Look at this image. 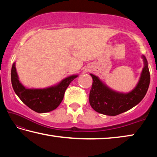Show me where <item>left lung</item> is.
Masks as SVG:
<instances>
[{"label":"left lung","mask_w":157,"mask_h":157,"mask_svg":"<svg viewBox=\"0 0 157 157\" xmlns=\"http://www.w3.org/2000/svg\"><path fill=\"white\" fill-rule=\"evenodd\" d=\"M143 58L145 66L139 83L136 88L128 94L112 91L98 77L90 74L93 78V84L89 94V103L95 111L107 116H116L129 110L143 100L150 82L147 59L145 56H143Z\"/></svg>","instance_id":"left-lung-1"}]
</instances>
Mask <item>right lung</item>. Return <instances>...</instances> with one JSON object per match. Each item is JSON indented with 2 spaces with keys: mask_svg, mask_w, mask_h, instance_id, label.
<instances>
[{
  "mask_svg": "<svg viewBox=\"0 0 157 157\" xmlns=\"http://www.w3.org/2000/svg\"><path fill=\"white\" fill-rule=\"evenodd\" d=\"M78 75L68 77L57 86L43 89H27L18 80L15 63L11 71L12 87L16 94L25 105L37 113H46L56 109L60 105L68 85Z\"/></svg>",
  "mask_w": 157,
  "mask_h": 157,
  "instance_id": "right-lung-1",
  "label": "right lung"
}]
</instances>
